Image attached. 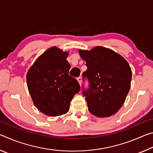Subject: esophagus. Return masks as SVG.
<instances>
[{
	"label": "esophagus",
	"mask_w": 153,
	"mask_h": 153,
	"mask_svg": "<svg viewBox=\"0 0 153 153\" xmlns=\"http://www.w3.org/2000/svg\"><path fill=\"white\" fill-rule=\"evenodd\" d=\"M77 81H78V82H79V84L81 85V84H82V77H78L77 78Z\"/></svg>",
	"instance_id": "1"
}]
</instances>
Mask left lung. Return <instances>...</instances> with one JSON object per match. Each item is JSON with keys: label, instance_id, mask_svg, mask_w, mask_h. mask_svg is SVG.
<instances>
[{"label": "left lung", "instance_id": "1", "mask_svg": "<svg viewBox=\"0 0 153 153\" xmlns=\"http://www.w3.org/2000/svg\"><path fill=\"white\" fill-rule=\"evenodd\" d=\"M86 61L82 85L88 110L92 115L106 117L115 114L125 102L130 88L131 70L128 62L115 52L102 46L91 51H79Z\"/></svg>", "mask_w": 153, "mask_h": 153}]
</instances>
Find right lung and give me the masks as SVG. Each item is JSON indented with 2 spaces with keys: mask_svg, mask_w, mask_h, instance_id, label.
Masks as SVG:
<instances>
[{
  "mask_svg": "<svg viewBox=\"0 0 153 153\" xmlns=\"http://www.w3.org/2000/svg\"><path fill=\"white\" fill-rule=\"evenodd\" d=\"M67 52L52 47L43 53L27 74V84L35 107L48 116L68 112L74 96L79 91L77 79L69 75Z\"/></svg>",
  "mask_w": 153,
  "mask_h": 153,
  "instance_id": "right-lung-1",
  "label": "right lung"
}]
</instances>
